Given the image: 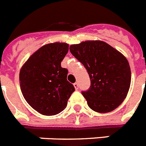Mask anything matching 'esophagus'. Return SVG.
<instances>
[{"label": "esophagus", "mask_w": 146, "mask_h": 146, "mask_svg": "<svg viewBox=\"0 0 146 146\" xmlns=\"http://www.w3.org/2000/svg\"><path fill=\"white\" fill-rule=\"evenodd\" d=\"M74 87L75 88V90H78V87H79V85H78V83H74Z\"/></svg>", "instance_id": "1"}]
</instances>
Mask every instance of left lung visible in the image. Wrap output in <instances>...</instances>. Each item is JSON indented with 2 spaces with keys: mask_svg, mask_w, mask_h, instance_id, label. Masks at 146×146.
Here are the masks:
<instances>
[{
  "mask_svg": "<svg viewBox=\"0 0 146 146\" xmlns=\"http://www.w3.org/2000/svg\"><path fill=\"white\" fill-rule=\"evenodd\" d=\"M70 52L84 65L90 87L82 94L92 110L107 113L115 110L127 97L131 82L127 59L102 40H86L72 44Z\"/></svg>",
  "mask_w": 146,
  "mask_h": 146,
  "instance_id": "1",
  "label": "left lung"
}]
</instances>
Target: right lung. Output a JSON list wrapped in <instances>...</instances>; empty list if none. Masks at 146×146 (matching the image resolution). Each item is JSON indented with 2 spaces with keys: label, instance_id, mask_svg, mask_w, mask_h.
I'll use <instances>...</instances> for the list:
<instances>
[{
  "label": "right lung",
  "instance_id": "obj_1",
  "mask_svg": "<svg viewBox=\"0 0 146 146\" xmlns=\"http://www.w3.org/2000/svg\"><path fill=\"white\" fill-rule=\"evenodd\" d=\"M68 51L66 43L46 44L35 52L19 72L21 91L26 102L44 115H55L66 108L74 91L67 80L68 70L61 67Z\"/></svg>",
  "mask_w": 146,
  "mask_h": 146
}]
</instances>
